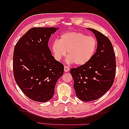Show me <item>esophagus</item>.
<instances>
[{
	"instance_id": "34e87169",
	"label": "esophagus",
	"mask_w": 129,
	"mask_h": 129,
	"mask_svg": "<svg viewBox=\"0 0 129 129\" xmlns=\"http://www.w3.org/2000/svg\"><path fill=\"white\" fill-rule=\"evenodd\" d=\"M69 70H70V68L69 67H67V66L64 67V72H69Z\"/></svg>"
}]
</instances>
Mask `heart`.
<instances>
[{
	"label": "heart",
	"mask_w": 129,
	"mask_h": 129,
	"mask_svg": "<svg viewBox=\"0 0 129 129\" xmlns=\"http://www.w3.org/2000/svg\"><path fill=\"white\" fill-rule=\"evenodd\" d=\"M97 48V41L92 37L80 32H69L62 34L51 46V50L56 60L66 55L69 64L74 62L78 66L86 64L91 59Z\"/></svg>",
	"instance_id": "b5f03b06"
}]
</instances>
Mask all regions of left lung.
Returning <instances> with one entry per match:
<instances>
[{
  "instance_id": "8db88e82",
  "label": "left lung",
  "mask_w": 129,
  "mask_h": 129,
  "mask_svg": "<svg viewBox=\"0 0 129 129\" xmlns=\"http://www.w3.org/2000/svg\"><path fill=\"white\" fill-rule=\"evenodd\" d=\"M87 29L96 38V51L86 64L70 72L76 96L84 101L96 100L105 94L113 85L116 74L115 54L110 40L96 30Z\"/></svg>"
}]
</instances>
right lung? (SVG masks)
<instances>
[{
    "instance_id": "1",
    "label": "right lung",
    "mask_w": 129,
    "mask_h": 129,
    "mask_svg": "<svg viewBox=\"0 0 129 129\" xmlns=\"http://www.w3.org/2000/svg\"><path fill=\"white\" fill-rule=\"evenodd\" d=\"M59 28H33L15 46L13 73L21 91L31 100L46 102L53 98L64 65L55 59L49 48L51 35Z\"/></svg>"
}]
</instances>
